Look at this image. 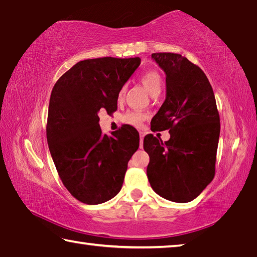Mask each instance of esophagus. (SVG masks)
Returning a JSON list of instances; mask_svg holds the SVG:
<instances>
[{"mask_svg": "<svg viewBox=\"0 0 257 257\" xmlns=\"http://www.w3.org/2000/svg\"><path fill=\"white\" fill-rule=\"evenodd\" d=\"M145 133L144 132H139V137H141V144H143V139H144Z\"/></svg>", "mask_w": 257, "mask_h": 257, "instance_id": "esophagus-1", "label": "esophagus"}]
</instances>
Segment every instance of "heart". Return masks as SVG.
<instances>
[{
	"mask_svg": "<svg viewBox=\"0 0 257 257\" xmlns=\"http://www.w3.org/2000/svg\"><path fill=\"white\" fill-rule=\"evenodd\" d=\"M142 84L144 85L147 92H149L152 96H156L161 93L163 87V78L158 71L155 70H149L144 72L141 77ZM125 93V86H122L118 92V101H121L123 98ZM147 118V114L145 112L136 111V110H129L122 115V122L134 125V127H139Z\"/></svg>",
	"mask_w": 257,
	"mask_h": 257,
	"instance_id": "heart-1",
	"label": "heart"
}]
</instances>
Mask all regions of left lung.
Returning <instances> with one entry per match:
<instances>
[{"label": "left lung", "instance_id": "obj_1", "mask_svg": "<svg viewBox=\"0 0 257 257\" xmlns=\"http://www.w3.org/2000/svg\"><path fill=\"white\" fill-rule=\"evenodd\" d=\"M152 58L167 76V97L151 130H169L170 139L163 143L152 134L145 136L147 177L161 197L187 203L214 178L219 111L210 81L198 66L177 53H153Z\"/></svg>", "mask_w": 257, "mask_h": 257}]
</instances>
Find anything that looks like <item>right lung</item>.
Here are the masks:
<instances>
[{
	"label": "right lung",
	"instance_id": "obj_1",
	"mask_svg": "<svg viewBox=\"0 0 257 257\" xmlns=\"http://www.w3.org/2000/svg\"><path fill=\"white\" fill-rule=\"evenodd\" d=\"M141 64L139 58H105L76 63L55 82L50 97L46 137L60 179L88 205L119 193L139 135L128 125L103 135L98 111L118 107V92Z\"/></svg>",
	"mask_w": 257,
	"mask_h": 257
}]
</instances>
